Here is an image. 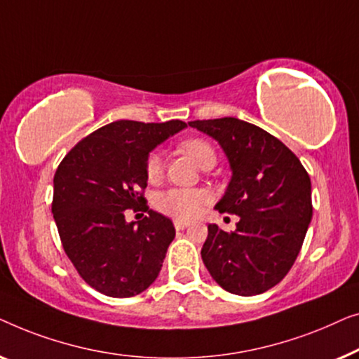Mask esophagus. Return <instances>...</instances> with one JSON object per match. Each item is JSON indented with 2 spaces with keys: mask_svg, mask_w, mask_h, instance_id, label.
I'll return each mask as SVG.
<instances>
[{
  "mask_svg": "<svg viewBox=\"0 0 359 359\" xmlns=\"http://www.w3.org/2000/svg\"><path fill=\"white\" fill-rule=\"evenodd\" d=\"M174 226H175V229L180 231V229L189 228L190 223H187V221H182V219H175V221H174Z\"/></svg>",
  "mask_w": 359,
  "mask_h": 359,
  "instance_id": "1",
  "label": "esophagus"
}]
</instances>
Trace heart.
<instances>
[{"label": "heart", "instance_id": "b5f03b06", "mask_svg": "<svg viewBox=\"0 0 359 359\" xmlns=\"http://www.w3.org/2000/svg\"><path fill=\"white\" fill-rule=\"evenodd\" d=\"M180 151L194 161L198 168H203L210 161H216L215 149L203 140H189L180 144ZM163 174V158L159 153L149 154L146 161V175L149 180H156ZM208 195L196 189H169L158 195L156 208L175 219H194L205 210Z\"/></svg>", "mask_w": 359, "mask_h": 359}]
</instances>
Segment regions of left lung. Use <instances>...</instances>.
Here are the masks:
<instances>
[{
    "label": "left lung",
    "instance_id": "1",
    "mask_svg": "<svg viewBox=\"0 0 359 359\" xmlns=\"http://www.w3.org/2000/svg\"><path fill=\"white\" fill-rule=\"evenodd\" d=\"M224 151L231 180L215 208L239 216L236 231L208 224L201 259L223 290L265 292L294 264L312 219L311 179L278 138L234 117L189 122Z\"/></svg>",
    "mask_w": 359,
    "mask_h": 359
}]
</instances>
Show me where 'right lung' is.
I'll return each mask as SVG.
<instances>
[{"mask_svg":"<svg viewBox=\"0 0 359 359\" xmlns=\"http://www.w3.org/2000/svg\"><path fill=\"white\" fill-rule=\"evenodd\" d=\"M184 128L180 120L112 122L81 140L55 172L52 213L63 249L83 280L105 296H136L158 278L175 229L144 205L140 189L148 185L151 151ZM128 208L149 216L128 224Z\"/></svg>","mask_w":359,"mask_h":359,"instance_id":"add662e5","label":"right lung"}]
</instances>
